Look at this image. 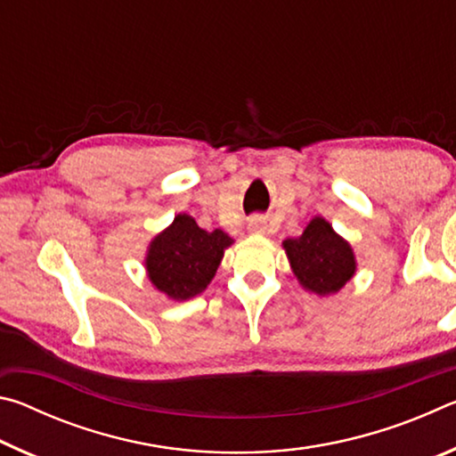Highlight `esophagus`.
<instances>
[{"label": "esophagus", "mask_w": 456, "mask_h": 456, "mask_svg": "<svg viewBox=\"0 0 456 456\" xmlns=\"http://www.w3.org/2000/svg\"><path fill=\"white\" fill-rule=\"evenodd\" d=\"M249 231H251V233H265V231H267V223H265V219H261V217H253V219L249 221Z\"/></svg>", "instance_id": "esophagus-1"}]
</instances>
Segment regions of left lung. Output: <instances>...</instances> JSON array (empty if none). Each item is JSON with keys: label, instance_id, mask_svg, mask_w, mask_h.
Here are the masks:
<instances>
[{"label": "left lung", "instance_id": "1", "mask_svg": "<svg viewBox=\"0 0 456 456\" xmlns=\"http://www.w3.org/2000/svg\"><path fill=\"white\" fill-rule=\"evenodd\" d=\"M283 249L299 285L315 296L338 293L356 273L350 243L323 217H314L299 237L285 239Z\"/></svg>", "mask_w": 456, "mask_h": 456}]
</instances>
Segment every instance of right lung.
Returning a JSON list of instances; mask_svg holds the SVG:
<instances>
[{
    "mask_svg": "<svg viewBox=\"0 0 456 456\" xmlns=\"http://www.w3.org/2000/svg\"><path fill=\"white\" fill-rule=\"evenodd\" d=\"M231 243L233 239L225 231L209 233L191 215L181 213L151 241L144 259L146 273L167 297L184 302L207 289Z\"/></svg>",
    "mask_w": 456,
    "mask_h": 456,
    "instance_id": "right-lung-1",
    "label": "right lung"
}]
</instances>
